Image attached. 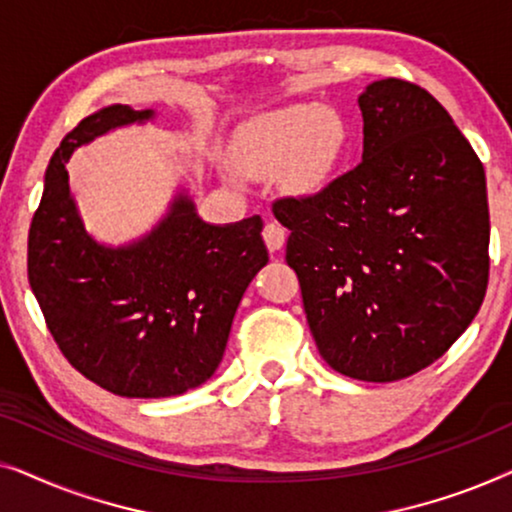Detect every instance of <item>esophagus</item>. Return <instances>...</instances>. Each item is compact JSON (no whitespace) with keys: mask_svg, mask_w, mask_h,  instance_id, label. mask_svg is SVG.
<instances>
[{"mask_svg":"<svg viewBox=\"0 0 512 512\" xmlns=\"http://www.w3.org/2000/svg\"><path fill=\"white\" fill-rule=\"evenodd\" d=\"M284 237H286L284 228L279 226L277 221H268V223H265V228H263V240H265V244H268L270 251H279V249H282V247H284Z\"/></svg>","mask_w":512,"mask_h":512,"instance_id":"obj_1","label":"esophagus"}]
</instances>
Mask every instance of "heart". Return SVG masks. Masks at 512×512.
<instances>
[{"label":"heart","mask_w":512,"mask_h":512,"mask_svg":"<svg viewBox=\"0 0 512 512\" xmlns=\"http://www.w3.org/2000/svg\"><path fill=\"white\" fill-rule=\"evenodd\" d=\"M345 142V123L335 111L298 104L258 118L242 139L240 160L254 174L289 165L286 179L291 186L317 188L331 177Z\"/></svg>","instance_id":"obj_1"}]
</instances>
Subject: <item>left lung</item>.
<instances>
[{
	"label": "left lung",
	"mask_w": 512,
	"mask_h": 512,
	"mask_svg": "<svg viewBox=\"0 0 512 512\" xmlns=\"http://www.w3.org/2000/svg\"><path fill=\"white\" fill-rule=\"evenodd\" d=\"M359 107L361 163L272 212L291 230L286 263L324 361L354 380L396 382L440 359L485 300V167L415 83H370Z\"/></svg>",
	"instance_id": "left-lung-1"
}]
</instances>
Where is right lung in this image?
I'll use <instances>...</instances> for the list:
<instances>
[{
  "instance_id": "obj_1",
  "label": "right lung",
  "mask_w": 512,
  "mask_h": 512,
  "mask_svg": "<svg viewBox=\"0 0 512 512\" xmlns=\"http://www.w3.org/2000/svg\"><path fill=\"white\" fill-rule=\"evenodd\" d=\"M151 116L114 104L67 132L27 237V279L55 345L83 377L125 398L179 396L207 382L242 293L268 263L261 216L209 226L186 195L130 247H102L83 230L69 193V156Z\"/></svg>"
}]
</instances>
